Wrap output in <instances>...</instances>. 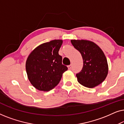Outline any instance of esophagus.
<instances>
[{
  "mask_svg": "<svg viewBox=\"0 0 124 124\" xmlns=\"http://www.w3.org/2000/svg\"><path fill=\"white\" fill-rule=\"evenodd\" d=\"M72 64H70V65H69L68 66V69H69V70H70V69H71V68H72Z\"/></svg>",
  "mask_w": 124,
  "mask_h": 124,
  "instance_id": "obj_1",
  "label": "esophagus"
}]
</instances>
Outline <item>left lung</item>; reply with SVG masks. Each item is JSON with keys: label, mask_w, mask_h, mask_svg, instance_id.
Listing matches in <instances>:
<instances>
[{"label": "left lung", "mask_w": 124, "mask_h": 124, "mask_svg": "<svg viewBox=\"0 0 124 124\" xmlns=\"http://www.w3.org/2000/svg\"><path fill=\"white\" fill-rule=\"evenodd\" d=\"M74 48L80 52L83 59V68L76 74L77 81L85 87L93 88L105 80L108 72L107 60L98 46L87 40H71Z\"/></svg>", "instance_id": "left-lung-1"}]
</instances>
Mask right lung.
<instances>
[{"label":"right lung","instance_id":"obj_1","mask_svg":"<svg viewBox=\"0 0 124 124\" xmlns=\"http://www.w3.org/2000/svg\"><path fill=\"white\" fill-rule=\"evenodd\" d=\"M62 40L42 43L30 52L26 62L29 80L35 89L48 91L56 86L68 68L62 64L59 51Z\"/></svg>","mask_w":124,"mask_h":124}]
</instances>
